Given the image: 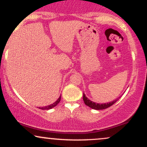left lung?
I'll return each mask as SVG.
<instances>
[{"mask_svg":"<svg viewBox=\"0 0 147 147\" xmlns=\"http://www.w3.org/2000/svg\"><path fill=\"white\" fill-rule=\"evenodd\" d=\"M118 99H119V98L116 99L115 100L113 101V102L105 103V104H97V103L92 102V101H90V99H88L87 97H86L85 94L84 93L83 95V100L84 103H85L86 105L89 106V107L91 108V109H95V110H103V109H107V108L110 107V106H112L113 104H114L115 103L117 102Z\"/></svg>","mask_w":147,"mask_h":147,"instance_id":"8db88e82","label":"left lung"}]
</instances>
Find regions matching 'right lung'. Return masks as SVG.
Instances as JSON below:
<instances>
[{
  "instance_id": "1",
  "label": "right lung",
  "mask_w": 147,
  "mask_h": 147,
  "mask_svg": "<svg viewBox=\"0 0 147 147\" xmlns=\"http://www.w3.org/2000/svg\"><path fill=\"white\" fill-rule=\"evenodd\" d=\"M60 101H61V96L59 97V99H57L56 102H55V103H53L52 104H50V105L47 106H43V107H39L38 109H42V110H49V109H52V108L55 107V106H56L57 104L59 103Z\"/></svg>"
}]
</instances>
